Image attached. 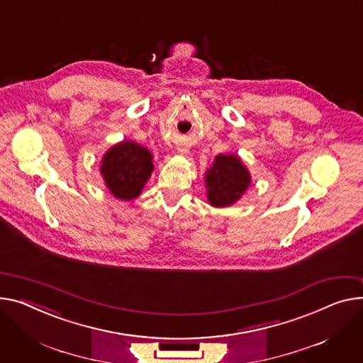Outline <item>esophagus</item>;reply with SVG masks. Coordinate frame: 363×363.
<instances>
[{"mask_svg": "<svg viewBox=\"0 0 363 363\" xmlns=\"http://www.w3.org/2000/svg\"><path fill=\"white\" fill-rule=\"evenodd\" d=\"M177 152H178V155H181V156H186V155L189 153V149H188L186 146H178Z\"/></svg>", "mask_w": 363, "mask_h": 363, "instance_id": "esophagus-1", "label": "esophagus"}]
</instances>
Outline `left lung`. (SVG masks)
<instances>
[{
	"label": "left lung",
	"mask_w": 363,
	"mask_h": 363,
	"mask_svg": "<svg viewBox=\"0 0 363 363\" xmlns=\"http://www.w3.org/2000/svg\"><path fill=\"white\" fill-rule=\"evenodd\" d=\"M251 182L248 167L238 155H217L204 177L207 201L217 208L233 206L242 199Z\"/></svg>",
	"instance_id": "8db88e82"
}]
</instances>
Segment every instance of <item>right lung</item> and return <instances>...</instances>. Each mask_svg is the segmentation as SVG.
Wrapping results in <instances>:
<instances>
[{
  "label": "right lung",
  "mask_w": 363,
  "mask_h": 363,
  "mask_svg": "<svg viewBox=\"0 0 363 363\" xmlns=\"http://www.w3.org/2000/svg\"><path fill=\"white\" fill-rule=\"evenodd\" d=\"M155 169L152 152L133 140H123L106 150L101 175L111 194L121 200L137 199Z\"/></svg>",
  "instance_id": "obj_1"
}]
</instances>
